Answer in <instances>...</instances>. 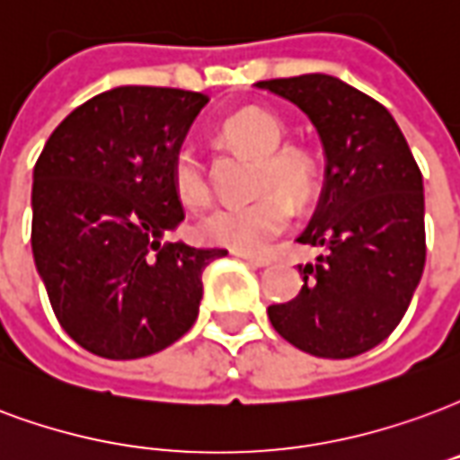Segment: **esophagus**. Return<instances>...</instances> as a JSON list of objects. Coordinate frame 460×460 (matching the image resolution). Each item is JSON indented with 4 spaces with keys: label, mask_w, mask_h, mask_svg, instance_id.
Listing matches in <instances>:
<instances>
[{
    "label": "esophagus",
    "mask_w": 460,
    "mask_h": 460,
    "mask_svg": "<svg viewBox=\"0 0 460 460\" xmlns=\"http://www.w3.org/2000/svg\"><path fill=\"white\" fill-rule=\"evenodd\" d=\"M234 256H239L241 261H246V263L256 265V268H268L270 265V261L263 256H253V253H243V251H234Z\"/></svg>",
    "instance_id": "1"
}]
</instances>
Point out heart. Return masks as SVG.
<instances>
[{
	"mask_svg": "<svg viewBox=\"0 0 460 460\" xmlns=\"http://www.w3.org/2000/svg\"><path fill=\"white\" fill-rule=\"evenodd\" d=\"M224 138L261 158L253 202L221 204L197 221V236L204 243L226 246L243 253L263 251L275 236L288 229L292 202H305L314 185L312 161L297 148H280L285 138L280 119L263 109H246L224 124ZM175 195L187 207H202L209 199V180L199 153L182 144L170 163Z\"/></svg>",
	"mask_w": 460,
	"mask_h": 460,
	"instance_id": "1",
	"label": "heart"
}]
</instances>
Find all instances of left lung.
<instances>
[{"label":"left lung","instance_id":"8db88e82","mask_svg":"<svg viewBox=\"0 0 460 460\" xmlns=\"http://www.w3.org/2000/svg\"><path fill=\"white\" fill-rule=\"evenodd\" d=\"M302 109L324 148V190L299 243L302 290L270 305L275 332L319 358H353L400 324L424 273V185L400 126L383 104L332 75L263 80Z\"/></svg>","mask_w":460,"mask_h":460}]
</instances>
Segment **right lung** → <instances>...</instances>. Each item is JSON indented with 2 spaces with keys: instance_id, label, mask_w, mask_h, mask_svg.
Here are the masks:
<instances>
[{
  "instance_id": "obj_1",
  "label": "right lung",
  "mask_w": 460,
  "mask_h": 460,
  "mask_svg": "<svg viewBox=\"0 0 460 460\" xmlns=\"http://www.w3.org/2000/svg\"><path fill=\"white\" fill-rule=\"evenodd\" d=\"M209 97L126 84L70 111L43 146L31 190V248L58 322L111 360L185 336L202 273L224 248L163 243L185 219L170 163Z\"/></svg>"
}]
</instances>
